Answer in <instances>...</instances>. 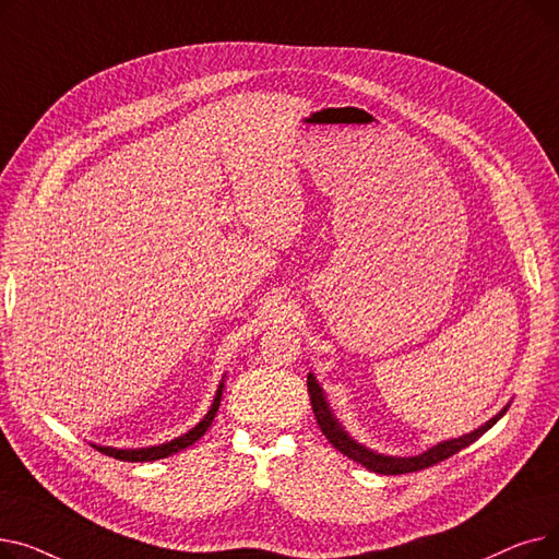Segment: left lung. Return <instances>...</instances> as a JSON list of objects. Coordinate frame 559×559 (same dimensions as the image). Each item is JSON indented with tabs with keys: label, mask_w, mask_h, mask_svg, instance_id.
<instances>
[{
	"label": "left lung",
	"mask_w": 559,
	"mask_h": 559,
	"mask_svg": "<svg viewBox=\"0 0 559 559\" xmlns=\"http://www.w3.org/2000/svg\"><path fill=\"white\" fill-rule=\"evenodd\" d=\"M308 394H310V403H312V413H314V419L321 428V432L326 435L329 442L340 451L344 453L346 457H350L354 462L367 466L369 472H376V474H383V476H399V474H413V472H421V468H428L437 462L442 460H449L451 455H455L457 451L466 449L468 444H474L478 437H483L498 419H501L508 407H503L501 413H498L493 419H489L485 426H480L478 430L468 432V435H462L457 439H451V442H444V444H437L432 447L430 451L421 453V455H415V457H390V455H380V453H373L369 449H365L362 444H358L356 439H350L346 435V430L340 426V421L333 417L331 407L324 399V392H321V388L317 385L314 376L310 373L308 376Z\"/></svg>",
	"instance_id": "left-lung-1"
}]
</instances>
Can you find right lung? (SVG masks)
Returning <instances> with one entry per match:
<instances>
[{"mask_svg":"<svg viewBox=\"0 0 559 559\" xmlns=\"http://www.w3.org/2000/svg\"><path fill=\"white\" fill-rule=\"evenodd\" d=\"M222 388H224V383L219 385V390H217V394H215V401H213V405H211V409H209V415H205L190 432L171 439V442H167V444L152 447V449H135V451H133V449L122 451V449H110V447H95V444H93V447H95L99 453H104V455H108V457H115V460H122V462H152V460H160V457L179 453V451L192 447V444L197 442V439H199L205 430L211 428V424H213V419H215V415H217V409H219Z\"/></svg>","mask_w":559,"mask_h":559,"instance_id":"obj_1","label":"right lung"}]
</instances>
